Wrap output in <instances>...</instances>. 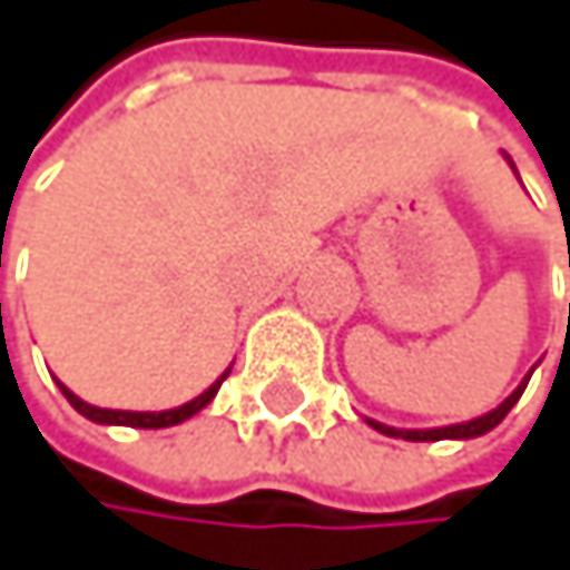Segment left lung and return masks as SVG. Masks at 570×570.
Masks as SVG:
<instances>
[{"mask_svg": "<svg viewBox=\"0 0 570 570\" xmlns=\"http://www.w3.org/2000/svg\"><path fill=\"white\" fill-rule=\"evenodd\" d=\"M507 161H510V155H503ZM510 168H513V175H517V165L510 161ZM570 263V259H568ZM538 368V364H534ZM534 368L527 372V379L497 405V409H490L487 415H476V419H470V422H456V425H439V429H395V425H385V422H379V419H364L372 429H379L382 435H392V439H409V442H439V439H476V435H487L490 429H497L503 419H507V412L517 405V399L523 395V389H527V382H531V375H534Z\"/></svg>", "mask_w": 570, "mask_h": 570, "instance_id": "8db88e82", "label": "left lung"}]
</instances>
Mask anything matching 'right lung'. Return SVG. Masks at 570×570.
Listing matches in <instances>:
<instances>
[{
    "mask_svg": "<svg viewBox=\"0 0 570 570\" xmlns=\"http://www.w3.org/2000/svg\"><path fill=\"white\" fill-rule=\"evenodd\" d=\"M233 368H226L206 392L202 395H195L191 402H185V405H178V409H165V412H128V409H100V405H90V402H83L80 395H73L60 379H57V385H60V392H63V399L83 415V419H90V422H97V425H131V429H168V425H178V422H185V419H191L195 412H202L206 409L213 399H216V392H219V385L226 382V375H229Z\"/></svg>",
    "mask_w": 570,
    "mask_h": 570,
    "instance_id": "1",
    "label": "right lung"
}]
</instances>
